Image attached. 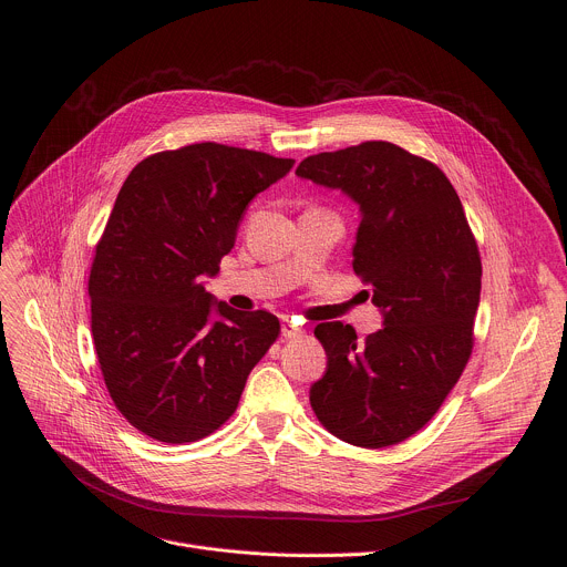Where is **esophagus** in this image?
I'll return each mask as SVG.
<instances>
[{"label": "esophagus", "mask_w": 567, "mask_h": 567, "mask_svg": "<svg viewBox=\"0 0 567 567\" xmlns=\"http://www.w3.org/2000/svg\"><path fill=\"white\" fill-rule=\"evenodd\" d=\"M300 334H302L300 328H296L291 321H282V337L285 339H293V337H300Z\"/></svg>", "instance_id": "esophagus-1"}]
</instances>
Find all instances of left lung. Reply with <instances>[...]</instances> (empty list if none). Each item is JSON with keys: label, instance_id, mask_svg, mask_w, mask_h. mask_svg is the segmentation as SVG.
I'll return each instance as SVG.
<instances>
[{"label": "left lung", "instance_id": "8db88e82", "mask_svg": "<svg viewBox=\"0 0 567 567\" xmlns=\"http://www.w3.org/2000/svg\"><path fill=\"white\" fill-rule=\"evenodd\" d=\"M296 174L343 189L362 221L352 269L384 328L319 323L326 375L312 384L319 423L357 447H389L423 430L466 369L475 343L482 257L447 176L398 144L369 140L305 158Z\"/></svg>", "mask_w": 567, "mask_h": 567}]
</instances>
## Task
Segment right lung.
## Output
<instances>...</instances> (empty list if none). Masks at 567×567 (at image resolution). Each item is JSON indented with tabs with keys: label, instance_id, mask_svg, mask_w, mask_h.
I'll return each instance as SVG.
<instances>
[{
	"label": "right lung",
	"instance_id": "right-lung-1",
	"mask_svg": "<svg viewBox=\"0 0 567 567\" xmlns=\"http://www.w3.org/2000/svg\"><path fill=\"white\" fill-rule=\"evenodd\" d=\"M291 167V158L200 142L153 153L124 181L87 293L101 375L137 432L183 445L235 414L280 321L213 302L200 280L219 271L255 194Z\"/></svg>",
	"mask_w": 567,
	"mask_h": 567
}]
</instances>
